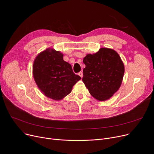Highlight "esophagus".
Here are the masks:
<instances>
[{"instance_id":"obj_1","label":"esophagus","mask_w":154,"mask_h":154,"mask_svg":"<svg viewBox=\"0 0 154 154\" xmlns=\"http://www.w3.org/2000/svg\"><path fill=\"white\" fill-rule=\"evenodd\" d=\"M79 75L81 77V78H82V77H83V73L82 72H79Z\"/></svg>"}]
</instances>
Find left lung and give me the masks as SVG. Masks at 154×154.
<instances>
[{"instance_id": "1", "label": "left lung", "mask_w": 154, "mask_h": 154, "mask_svg": "<svg viewBox=\"0 0 154 154\" xmlns=\"http://www.w3.org/2000/svg\"><path fill=\"white\" fill-rule=\"evenodd\" d=\"M82 81L90 94L100 101L109 99L120 88L124 74V65L118 53L112 48H100L83 59Z\"/></svg>"}]
</instances>
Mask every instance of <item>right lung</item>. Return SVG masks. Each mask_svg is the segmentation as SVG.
I'll return each instance as SVG.
<instances>
[{"mask_svg":"<svg viewBox=\"0 0 154 154\" xmlns=\"http://www.w3.org/2000/svg\"><path fill=\"white\" fill-rule=\"evenodd\" d=\"M63 56L60 52L48 48L38 54L33 64V76L38 88L55 100L69 94L81 79L73 72L71 65L63 60Z\"/></svg>","mask_w":154,"mask_h":154,"instance_id":"right-lung-1","label":"right lung"}]
</instances>
